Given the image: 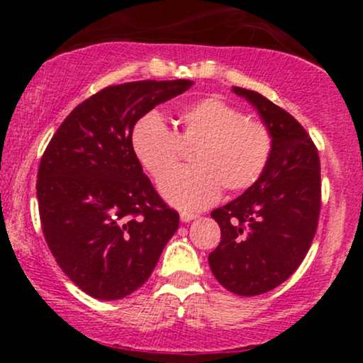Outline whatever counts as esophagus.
Wrapping results in <instances>:
<instances>
[{"label":"esophagus","instance_id":"1","mask_svg":"<svg viewBox=\"0 0 363 363\" xmlns=\"http://www.w3.org/2000/svg\"><path fill=\"white\" fill-rule=\"evenodd\" d=\"M198 218V215L196 213H189V211H181V220L182 222H191V220Z\"/></svg>","mask_w":363,"mask_h":363}]
</instances>
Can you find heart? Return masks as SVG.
<instances>
[{"mask_svg":"<svg viewBox=\"0 0 363 363\" xmlns=\"http://www.w3.org/2000/svg\"><path fill=\"white\" fill-rule=\"evenodd\" d=\"M131 148L143 169L162 181L176 169L182 150H189V164L162 182L169 203L182 210L213 205L222 187L242 193L264 174L273 153V135L261 121L245 119L244 112L220 97L191 104L174 118V129L150 112L136 121Z\"/></svg>","mask_w":363,"mask_h":363,"instance_id":"b5f03b06","label":"heart"}]
</instances>
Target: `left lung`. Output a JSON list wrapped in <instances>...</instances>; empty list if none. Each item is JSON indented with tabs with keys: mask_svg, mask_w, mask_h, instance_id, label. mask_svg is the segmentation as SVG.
<instances>
[{
	"mask_svg": "<svg viewBox=\"0 0 363 363\" xmlns=\"http://www.w3.org/2000/svg\"><path fill=\"white\" fill-rule=\"evenodd\" d=\"M234 91L256 107L273 135L264 174L244 194L211 211L220 244L208 256L215 278L242 297L277 289L309 251L320 211V162L294 116L254 90Z\"/></svg>",
	"mask_w": 363,
	"mask_h": 363,
	"instance_id": "obj_1",
	"label": "left lung"
}]
</instances>
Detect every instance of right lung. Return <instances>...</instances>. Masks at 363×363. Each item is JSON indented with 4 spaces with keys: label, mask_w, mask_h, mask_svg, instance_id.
Segmentation results:
<instances>
[{
    "label": "right lung",
    "mask_w": 363,
    "mask_h": 363,
    "mask_svg": "<svg viewBox=\"0 0 363 363\" xmlns=\"http://www.w3.org/2000/svg\"><path fill=\"white\" fill-rule=\"evenodd\" d=\"M193 83L106 86L69 112L40 158L44 239L62 273L90 297L118 301L138 290L176 234L179 213L143 174L131 131L147 112Z\"/></svg>",
    "instance_id": "obj_1"
}]
</instances>
